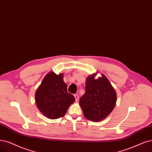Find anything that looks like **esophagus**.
<instances>
[{"label":"esophagus","instance_id":"esophagus-1","mask_svg":"<svg viewBox=\"0 0 152 152\" xmlns=\"http://www.w3.org/2000/svg\"><path fill=\"white\" fill-rule=\"evenodd\" d=\"M74 96H75V98L76 102H77L78 99H79V96H78L77 94H75V95H74Z\"/></svg>","mask_w":152,"mask_h":152}]
</instances>
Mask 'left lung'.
<instances>
[{
	"label": "left lung",
	"instance_id": "left-lung-1",
	"mask_svg": "<svg viewBox=\"0 0 152 152\" xmlns=\"http://www.w3.org/2000/svg\"><path fill=\"white\" fill-rule=\"evenodd\" d=\"M97 73L89 76L86 81L85 93L80 99V105L86 118L99 121L107 117L114 109L116 93L103 74L95 79Z\"/></svg>",
	"mask_w": 152,
	"mask_h": 152
}]
</instances>
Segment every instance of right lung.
Segmentation results:
<instances>
[{"instance_id": "right-lung-1", "label": "right lung", "mask_w": 152, "mask_h": 152, "mask_svg": "<svg viewBox=\"0 0 152 152\" xmlns=\"http://www.w3.org/2000/svg\"><path fill=\"white\" fill-rule=\"evenodd\" d=\"M36 104L41 113L49 119H57L66 113L75 98L67 92L63 74L49 72L43 79L35 94Z\"/></svg>"}]
</instances>
